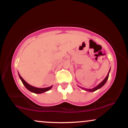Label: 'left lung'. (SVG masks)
I'll return each mask as SVG.
<instances>
[{
	"mask_svg": "<svg viewBox=\"0 0 128 128\" xmlns=\"http://www.w3.org/2000/svg\"><path fill=\"white\" fill-rule=\"evenodd\" d=\"M110 70H109V72H108V74H107L106 77L105 78V79H104V80H103V81L101 82L98 85V86H95V87H94V88H92V89H86V88H82V87H80V88H82L83 90H84L86 91V92H95V91H96L97 90H98V89L100 88L101 87H102V86H104V85H105V84L106 83V82L107 81V80H108V76H109V73H110Z\"/></svg>",
	"mask_w": 128,
	"mask_h": 128,
	"instance_id": "obj_1",
	"label": "left lung"
}]
</instances>
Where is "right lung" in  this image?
Returning a JSON list of instances; mask_svg holds the SVG:
<instances>
[{
	"instance_id": "right-lung-1",
	"label": "right lung",
	"mask_w": 128,
	"mask_h": 128,
	"mask_svg": "<svg viewBox=\"0 0 128 128\" xmlns=\"http://www.w3.org/2000/svg\"><path fill=\"white\" fill-rule=\"evenodd\" d=\"M18 75H19V77H20V79H21L22 83L23 84V85H24V86H25L26 88L29 91H30V92H34V93H36V94L42 93V92H47V91H49V90H50L52 87V86H49V87H47V88H40L35 87V86H30V85H29V84H28L27 82H26L25 80L22 78V77L20 75V74H19V73H18Z\"/></svg>"
}]
</instances>
